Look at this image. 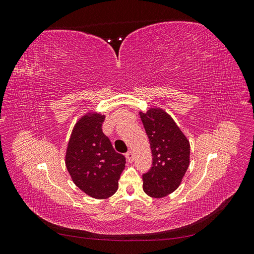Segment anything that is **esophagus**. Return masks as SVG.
<instances>
[{"label": "esophagus", "mask_w": 254, "mask_h": 254, "mask_svg": "<svg viewBox=\"0 0 254 254\" xmlns=\"http://www.w3.org/2000/svg\"><path fill=\"white\" fill-rule=\"evenodd\" d=\"M126 158H127V161L129 163H131L133 161V153L131 150H129L127 153H126Z\"/></svg>", "instance_id": "1"}]
</instances>
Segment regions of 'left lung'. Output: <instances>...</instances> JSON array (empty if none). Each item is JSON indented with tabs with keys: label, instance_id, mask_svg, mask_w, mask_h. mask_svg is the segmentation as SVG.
<instances>
[{
	"label": "left lung",
	"instance_id": "1",
	"mask_svg": "<svg viewBox=\"0 0 254 254\" xmlns=\"http://www.w3.org/2000/svg\"><path fill=\"white\" fill-rule=\"evenodd\" d=\"M150 143L152 166L143 175V190L162 198L178 189L190 165V142L170 114L160 108L140 112Z\"/></svg>",
	"mask_w": 254,
	"mask_h": 254
}]
</instances>
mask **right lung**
<instances>
[{
    "label": "right lung",
    "instance_id": "obj_1",
    "mask_svg": "<svg viewBox=\"0 0 254 254\" xmlns=\"http://www.w3.org/2000/svg\"><path fill=\"white\" fill-rule=\"evenodd\" d=\"M105 115L88 113L76 123L67 144L65 165L76 187L96 199L112 196L119 188L126 159L114 150L103 132Z\"/></svg>",
    "mask_w": 254,
    "mask_h": 254
}]
</instances>
